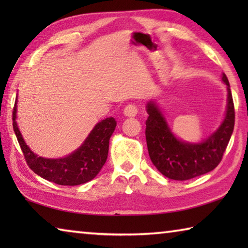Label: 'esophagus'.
I'll use <instances>...</instances> for the list:
<instances>
[{
    "mask_svg": "<svg viewBox=\"0 0 248 248\" xmlns=\"http://www.w3.org/2000/svg\"><path fill=\"white\" fill-rule=\"evenodd\" d=\"M124 114L128 117H136L138 114V108L134 104H129L124 109Z\"/></svg>",
    "mask_w": 248,
    "mask_h": 248,
    "instance_id": "1",
    "label": "esophagus"
}]
</instances>
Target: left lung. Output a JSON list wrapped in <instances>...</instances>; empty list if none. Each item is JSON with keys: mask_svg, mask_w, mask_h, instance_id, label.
Segmentation results:
<instances>
[{"mask_svg": "<svg viewBox=\"0 0 248 248\" xmlns=\"http://www.w3.org/2000/svg\"><path fill=\"white\" fill-rule=\"evenodd\" d=\"M222 79L228 86L225 119L217 132L202 143H184L176 139L155 104L151 102L146 106L149 117L145 121V138L149 155L154 166L166 177L191 179L215 170L222 161L235 123L233 97L224 73Z\"/></svg>", "mask_w": 248, "mask_h": 248, "instance_id": "8db88e82", "label": "left lung"}]
</instances>
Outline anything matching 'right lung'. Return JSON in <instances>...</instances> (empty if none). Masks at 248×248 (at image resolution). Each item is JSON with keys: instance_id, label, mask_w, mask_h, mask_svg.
<instances>
[{"instance_id": "obj_1", "label": "right lung", "mask_w": 248, "mask_h": 248, "mask_svg": "<svg viewBox=\"0 0 248 248\" xmlns=\"http://www.w3.org/2000/svg\"><path fill=\"white\" fill-rule=\"evenodd\" d=\"M15 118L16 107L13 109V128L29 169L40 177L63 186H77L96 177L106 162L109 139L117 125L112 117L106 118L95 125L83 145L74 153L63 158L49 159L31 152L24 142Z\"/></svg>"}]
</instances>
